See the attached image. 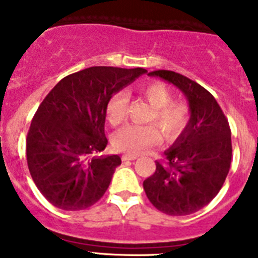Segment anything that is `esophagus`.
I'll return each mask as SVG.
<instances>
[{
  "mask_svg": "<svg viewBox=\"0 0 258 258\" xmlns=\"http://www.w3.org/2000/svg\"><path fill=\"white\" fill-rule=\"evenodd\" d=\"M122 161H129V160H136L137 156H134V155H122Z\"/></svg>",
  "mask_w": 258,
  "mask_h": 258,
  "instance_id": "esophagus-1",
  "label": "esophagus"
}]
</instances>
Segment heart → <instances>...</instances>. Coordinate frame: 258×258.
Segmentation results:
<instances>
[{"label": "heart", "mask_w": 258, "mask_h": 258, "mask_svg": "<svg viewBox=\"0 0 258 258\" xmlns=\"http://www.w3.org/2000/svg\"><path fill=\"white\" fill-rule=\"evenodd\" d=\"M141 95L152 107L149 121L154 122L165 140H175L187 125L190 108L183 102H173V93L161 83H150L141 88ZM127 95L118 92L107 104V118L112 125L124 120ZM160 141L159 132L151 125H126L113 137V146L127 155H140Z\"/></svg>", "instance_id": "obj_1"}]
</instances>
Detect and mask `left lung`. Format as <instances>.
<instances>
[{
	"label": "left lung",
	"mask_w": 258,
	"mask_h": 258,
	"mask_svg": "<svg viewBox=\"0 0 258 258\" xmlns=\"http://www.w3.org/2000/svg\"><path fill=\"white\" fill-rule=\"evenodd\" d=\"M149 76L173 84L184 94L190 120L164 154L166 164L145 179L143 188L152 206L169 216H186L212 202L226 179L231 164V131L213 95L173 71H154Z\"/></svg>",
	"instance_id": "left-lung-1"
}]
</instances>
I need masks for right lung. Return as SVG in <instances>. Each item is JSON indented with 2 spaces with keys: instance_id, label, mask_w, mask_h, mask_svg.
I'll use <instances>...</instances> for the list:
<instances>
[{
  "instance_id": "1",
  "label": "right lung",
  "mask_w": 258,
  "mask_h": 258,
  "mask_svg": "<svg viewBox=\"0 0 258 258\" xmlns=\"http://www.w3.org/2000/svg\"><path fill=\"white\" fill-rule=\"evenodd\" d=\"M145 68L90 67L61 79L36 111L27 136L32 179L52 206L64 211L92 207L104 195L118 155L93 156L106 149L109 99Z\"/></svg>"
}]
</instances>
